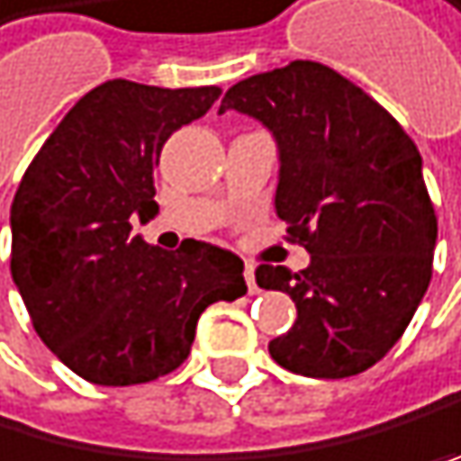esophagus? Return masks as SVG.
<instances>
[{
  "label": "esophagus",
  "mask_w": 461,
  "mask_h": 461,
  "mask_svg": "<svg viewBox=\"0 0 461 461\" xmlns=\"http://www.w3.org/2000/svg\"><path fill=\"white\" fill-rule=\"evenodd\" d=\"M245 282H248V291H250V294H259V285H257V270H253V267H245Z\"/></svg>",
  "instance_id": "obj_1"
}]
</instances>
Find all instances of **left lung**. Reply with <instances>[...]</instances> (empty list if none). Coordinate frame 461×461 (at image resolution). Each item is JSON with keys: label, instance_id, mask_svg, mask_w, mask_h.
<instances>
[{"label": "left lung", "instance_id": "obj_1", "mask_svg": "<svg viewBox=\"0 0 461 461\" xmlns=\"http://www.w3.org/2000/svg\"><path fill=\"white\" fill-rule=\"evenodd\" d=\"M225 111L274 133L276 216L311 253L299 274L257 267L259 287L296 305L270 357L313 379L367 371L405 333L433 274L437 213L413 139L362 87L305 59L236 82Z\"/></svg>", "mask_w": 461, "mask_h": 461}]
</instances>
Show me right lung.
Instances as JSON below:
<instances>
[{
    "label": "right lung",
    "mask_w": 461,
    "mask_h": 461,
    "mask_svg": "<svg viewBox=\"0 0 461 461\" xmlns=\"http://www.w3.org/2000/svg\"><path fill=\"white\" fill-rule=\"evenodd\" d=\"M221 90L111 79L39 148L11 204V276L31 322L94 384L153 382L187 359L202 311L248 294L242 259L187 240L159 250L131 219L159 213L153 167L167 136Z\"/></svg>",
    "instance_id": "right-lung-1"
}]
</instances>
